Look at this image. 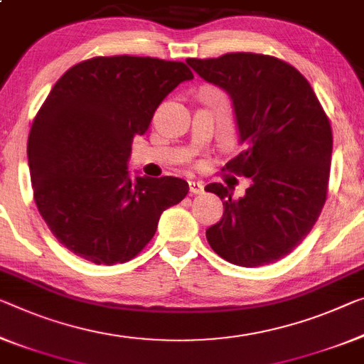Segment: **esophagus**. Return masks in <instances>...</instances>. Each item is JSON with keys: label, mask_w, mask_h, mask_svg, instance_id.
<instances>
[{"label": "esophagus", "mask_w": 364, "mask_h": 364, "mask_svg": "<svg viewBox=\"0 0 364 364\" xmlns=\"http://www.w3.org/2000/svg\"><path fill=\"white\" fill-rule=\"evenodd\" d=\"M188 188H190V192H192L193 195H200V193H203L205 192V186L201 182H195V181H190L188 182Z\"/></svg>", "instance_id": "esophagus-1"}]
</instances>
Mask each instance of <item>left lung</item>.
Returning <instances> with one entry per match:
<instances>
[{"label": "left lung", "mask_w": 364, "mask_h": 364, "mask_svg": "<svg viewBox=\"0 0 364 364\" xmlns=\"http://www.w3.org/2000/svg\"><path fill=\"white\" fill-rule=\"evenodd\" d=\"M187 63L231 96L244 149L223 171L250 178L242 198L223 183L205 187L225 206L206 239L234 265L273 264L303 242L326 203L328 117L306 77L270 55L237 52Z\"/></svg>", "instance_id": "obj_1"}]
</instances>
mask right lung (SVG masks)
Returning a JSON list of instances; mask_svg holds the SVG:
<instances>
[{"instance_id": "add662e5", "label": "right lung", "mask_w": 364, "mask_h": 364, "mask_svg": "<svg viewBox=\"0 0 364 364\" xmlns=\"http://www.w3.org/2000/svg\"><path fill=\"white\" fill-rule=\"evenodd\" d=\"M193 73L182 61L94 57L65 73L38 109L27 141L33 200L50 231L97 265L132 260L163 211L186 198L178 177L128 176L132 141L164 97Z\"/></svg>"}]
</instances>
